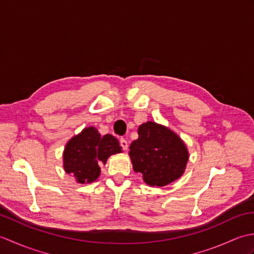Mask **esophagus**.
<instances>
[{"instance_id": "obj_1", "label": "esophagus", "mask_w": 254, "mask_h": 254, "mask_svg": "<svg viewBox=\"0 0 254 254\" xmlns=\"http://www.w3.org/2000/svg\"><path fill=\"white\" fill-rule=\"evenodd\" d=\"M120 145L124 150H127L128 147V144H127V141L126 138H120Z\"/></svg>"}]
</instances>
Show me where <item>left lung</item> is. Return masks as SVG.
Segmentation results:
<instances>
[{"label":"left lung","instance_id":"left-lung-1","mask_svg":"<svg viewBox=\"0 0 254 254\" xmlns=\"http://www.w3.org/2000/svg\"><path fill=\"white\" fill-rule=\"evenodd\" d=\"M138 138L130 146L133 169L150 187H165L186 170L189 152L170 128L152 121L138 127Z\"/></svg>","mask_w":254,"mask_h":254}]
</instances>
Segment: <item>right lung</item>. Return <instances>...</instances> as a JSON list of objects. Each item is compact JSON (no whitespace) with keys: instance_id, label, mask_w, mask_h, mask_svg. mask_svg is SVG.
<instances>
[{"instance_id":"add662e5","label":"right lung","mask_w":254,"mask_h":254,"mask_svg":"<svg viewBox=\"0 0 254 254\" xmlns=\"http://www.w3.org/2000/svg\"><path fill=\"white\" fill-rule=\"evenodd\" d=\"M119 141L111 134L101 136L94 127H85L67 142L63 153V167L78 183H90L100 175L99 164L111 155L121 153Z\"/></svg>"}]
</instances>
